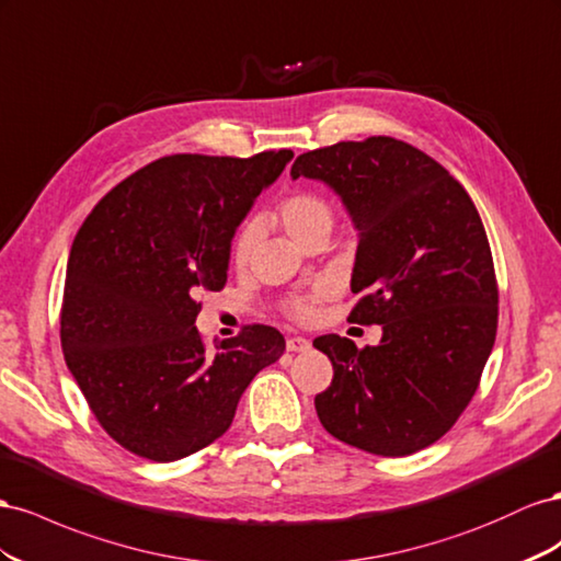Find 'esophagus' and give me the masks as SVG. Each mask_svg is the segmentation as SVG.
<instances>
[{
    "instance_id": "1",
    "label": "esophagus",
    "mask_w": 561,
    "mask_h": 561,
    "mask_svg": "<svg viewBox=\"0 0 561 561\" xmlns=\"http://www.w3.org/2000/svg\"><path fill=\"white\" fill-rule=\"evenodd\" d=\"M286 350H289V352H306V350H310V341L302 339V335H291V339H286Z\"/></svg>"
}]
</instances>
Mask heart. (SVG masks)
I'll return each mask as SVG.
<instances>
[{
	"instance_id": "b5f03b06",
	"label": "heart",
	"mask_w": 561,
	"mask_h": 561,
	"mask_svg": "<svg viewBox=\"0 0 561 561\" xmlns=\"http://www.w3.org/2000/svg\"><path fill=\"white\" fill-rule=\"evenodd\" d=\"M272 220H277L282 230L289 234L296 244L302 247L308 237H312L319 230H331L333 226V209L331 204L314 195V192L308 190H298L294 195L284 197L277 209L272 211ZM261 237V222L259 220H247L242 228H239L234 242H232V261L237 265H247L251 253L259 244ZM329 294V289L324 284H319L314 291L302 294V296H294L289 300V312L296 319H310L314 314V306L317 300H322Z\"/></svg>"
}]
</instances>
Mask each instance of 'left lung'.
<instances>
[{"label":"left lung","instance_id":"1","mask_svg":"<svg viewBox=\"0 0 561 561\" xmlns=\"http://www.w3.org/2000/svg\"><path fill=\"white\" fill-rule=\"evenodd\" d=\"M294 179L341 197L357 230L350 322L380 324L359 350L329 333L314 339L333 364L314 397L335 439L376 456L435 444L470 404L499 327V286L489 239L470 195L423 150L390 136L343 140L300 154Z\"/></svg>","mask_w":561,"mask_h":561}]
</instances>
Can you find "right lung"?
<instances>
[{
    "label": "right lung",
    "mask_w": 561,
    "mask_h": 561,
    "mask_svg": "<svg viewBox=\"0 0 561 561\" xmlns=\"http://www.w3.org/2000/svg\"><path fill=\"white\" fill-rule=\"evenodd\" d=\"M291 150L249 159L171 154L112 187L79 228L60 345L79 390L126 451L171 462L216 442L284 335L263 324L202 343L199 291L228 282L230 247Z\"/></svg>",
    "instance_id": "obj_1"
}]
</instances>
